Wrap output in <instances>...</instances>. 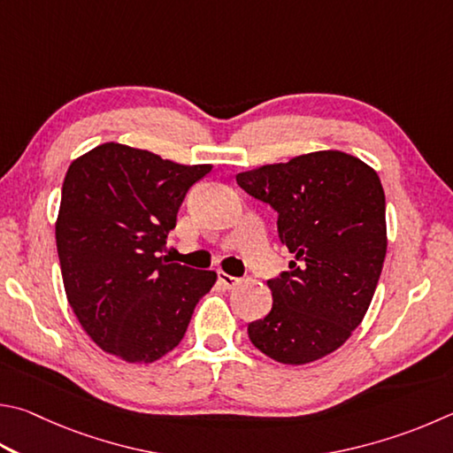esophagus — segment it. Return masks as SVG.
<instances>
[{"label": "esophagus", "instance_id": "esophagus-1", "mask_svg": "<svg viewBox=\"0 0 453 453\" xmlns=\"http://www.w3.org/2000/svg\"><path fill=\"white\" fill-rule=\"evenodd\" d=\"M218 281L226 287V289H232L234 285L240 283V279L234 277V275H227L224 271H218Z\"/></svg>", "mask_w": 453, "mask_h": 453}]
</instances>
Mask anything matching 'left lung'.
<instances>
[{
  "label": "left lung",
  "instance_id": "1",
  "mask_svg": "<svg viewBox=\"0 0 453 453\" xmlns=\"http://www.w3.org/2000/svg\"><path fill=\"white\" fill-rule=\"evenodd\" d=\"M277 211L295 261L267 279L273 305L248 325L250 341L283 365H307L349 339L372 301L386 257V200L376 172L325 150L235 176Z\"/></svg>",
  "mask_w": 453,
  "mask_h": 453
}]
</instances>
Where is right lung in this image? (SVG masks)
Masks as SVG:
<instances>
[{"label":"right lung","instance_id":"right-lung-1","mask_svg":"<svg viewBox=\"0 0 453 453\" xmlns=\"http://www.w3.org/2000/svg\"><path fill=\"white\" fill-rule=\"evenodd\" d=\"M210 172L114 142L69 166L57 253L69 305L104 352L148 365L184 339L216 273L160 253L186 194Z\"/></svg>","mask_w":453,"mask_h":453}]
</instances>
